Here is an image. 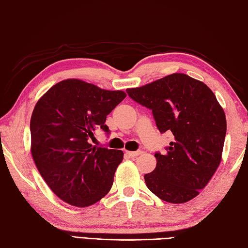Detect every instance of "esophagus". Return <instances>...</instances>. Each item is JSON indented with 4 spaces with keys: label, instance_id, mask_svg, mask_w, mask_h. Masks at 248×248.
Masks as SVG:
<instances>
[{
    "label": "esophagus",
    "instance_id": "34e87169",
    "mask_svg": "<svg viewBox=\"0 0 248 248\" xmlns=\"http://www.w3.org/2000/svg\"><path fill=\"white\" fill-rule=\"evenodd\" d=\"M126 154H128L130 157H136V156H138L141 154V151H131V152H126Z\"/></svg>",
    "mask_w": 248,
    "mask_h": 248
}]
</instances>
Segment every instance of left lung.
<instances>
[{
    "instance_id": "1",
    "label": "left lung",
    "mask_w": 248,
    "mask_h": 248,
    "mask_svg": "<svg viewBox=\"0 0 248 248\" xmlns=\"http://www.w3.org/2000/svg\"><path fill=\"white\" fill-rule=\"evenodd\" d=\"M126 92L152 110L161 134L169 131L174 137L165 153H155V169L144 174L148 188L170 203L195 198L215 173L223 153L227 123L216 96L185 74L169 75Z\"/></svg>"
}]
</instances>
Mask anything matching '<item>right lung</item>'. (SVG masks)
Wrapping results in <instances>:
<instances>
[{"label": "right lung", "instance_id": "1", "mask_svg": "<svg viewBox=\"0 0 248 248\" xmlns=\"http://www.w3.org/2000/svg\"><path fill=\"white\" fill-rule=\"evenodd\" d=\"M126 97L82 80H63L40 98L31 118L32 156L40 175L60 199L89 206L112 187L123 152L93 146L96 129L109 135L107 115Z\"/></svg>", "mask_w": 248, "mask_h": 248}]
</instances>
